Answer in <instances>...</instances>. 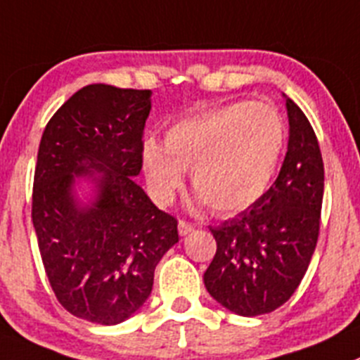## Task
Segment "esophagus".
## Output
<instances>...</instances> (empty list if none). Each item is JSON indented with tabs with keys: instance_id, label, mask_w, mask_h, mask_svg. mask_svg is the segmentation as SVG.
I'll return each instance as SVG.
<instances>
[{
	"instance_id": "1",
	"label": "esophagus",
	"mask_w": 360,
	"mask_h": 360,
	"mask_svg": "<svg viewBox=\"0 0 360 360\" xmlns=\"http://www.w3.org/2000/svg\"><path fill=\"white\" fill-rule=\"evenodd\" d=\"M193 229H195V225L191 221H184V219H179V223H177V230H179L181 236H186V233H190Z\"/></svg>"
}]
</instances>
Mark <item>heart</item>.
Instances as JSON below:
<instances>
[{
  "mask_svg": "<svg viewBox=\"0 0 360 360\" xmlns=\"http://www.w3.org/2000/svg\"><path fill=\"white\" fill-rule=\"evenodd\" d=\"M287 142V124L273 105L237 102L183 117L165 144L146 139L142 167L149 191L169 204L190 167L197 197L218 214L243 211L269 190Z\"/></svg>",
  "mask_w": 360,
  "mask_h": 360,
  "instance_id": "obj_1",
  "label": "heart"
}]
</instances>
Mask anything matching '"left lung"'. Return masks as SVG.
I'll use <instances>...</instances> for the list:
<instances>
[{
  "instance_id": "obj_1",
  "label": "left lung",
  "mask_w": 360,
  "mask_h": 360,
  "mask_svg": "<svg viewBox=\"0 0 360 360\" xmlns=\"http://www.w3.org/2000/svg\"><path fill=\"white\" fill-rule=\"evenodd\" d=\"M287 114L288 149L273 186L243 212L209 226L216 255L204 273L205 288L243 316L283 306L304 278L319 240L322 153L308 117L290 98Z\"/></svg>"
}]
</instances>
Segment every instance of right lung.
<instances>
[{
	"label": "right lung",
	"instance_id": "1",
	"mask_svg": "<svg viewBox=\"0 0 360 360\" xmlns=\"http://www.w3.org/2000/svg\"><path fill=\"white\" fill-rule=\"evenodd\" d=\"M149 98V89L89 84L56 110L38 148L31 204L38 250L58 301L87 322L130 319L179 240L177 219L131 179L142 169ZM80 175L99 188L89 206L72 197Z\"/></svg>",
	"mask_w": 360,
	"mask_h": 360
}]
</instances>
